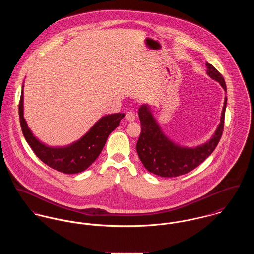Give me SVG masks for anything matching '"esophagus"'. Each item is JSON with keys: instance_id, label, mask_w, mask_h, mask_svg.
Returning a JSON list of instances; mask_svg holds the SVG:
<instances>
[{"instance_id": "1", "label": "esophagus", "mask_w": 254, "mask_h": 254, "mask_svg": "<svg viewBox=\"0 0 254 254\" xmlns=\"http://www.w3.org/2000/svg\"><path fill=\"white\" fill-rule=\"evenodd\" d=\"M126 119L128 122H133L135 120V114L133 113L132 111H128L126 113Z\"/></svg>"}]
</instances>
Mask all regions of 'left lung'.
Instances as JSON below:
<instances>
[{
  "label": "left lung",
  "mask_w": 254,
  "mask_h": 254,
  "mask_svg": "<svg viewBox=\"0 0 254 254\" xmlns=\"http://www.w3.org/2000/svg\"><path fill=\"white\" fill-rule=\"evenodd\" d=\"M205 65L207 75L218 82L226 92L227 87L222 75L210 63L206 62ZM226 104L227 97L224 100L220 124L212 137L195 148L182 147L170 140L163 132L150 107L143 104L138 111L141 133L136 144V151L145 169L162 177H176L196 169L214 151L222 136Z\"/></svg>",
  "instance_id": "1"
}]
</instances>
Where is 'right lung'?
Instances as JSON below:
<instances>
[{"mask_svg": "<svg viewBox=\"0 0 254 254\" xmlns=\"http://www.w3.org/2000/svg\"><path fill=\"white\" fill-rule=\"evenodd\" d=\"M23 113V86L19 101V119L23 135L36 156L57 171L74 174L84 171L97 159L109 134L120 125L124 113L102 117L79 140L65 147H51L36 138L27 126Z\"/></svg>", "mask_w": 254, "mask_h": 254, "instance_id": "1", "label": "right lung"}]
</instances>
